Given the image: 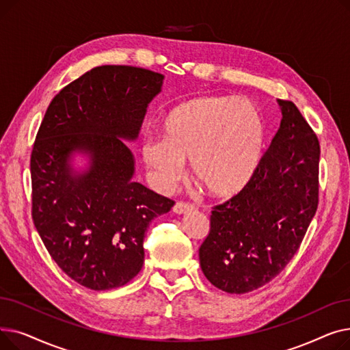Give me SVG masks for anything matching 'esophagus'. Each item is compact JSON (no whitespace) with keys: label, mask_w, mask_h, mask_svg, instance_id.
Returning <instances> with one entry per match:
<instances>
[{"label":"esophagus","mask_w":350,"mask_h":350,"mask_svg":"<svg viewBox=\"0 0 350 350\" xmlns=\"http://www.w3.org/2000/svg\"><path fill=\"white\" fill-rule=\"evenodd\" d=\"M193 206L190 203H186V201H177V203L173 206V211L176 214H186L193 211Z\"/></svg>","instance_id":"1"}]
</instances>
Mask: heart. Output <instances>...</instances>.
<instances>
[{
  "instance_id": "1",
  "label": "heart",
  "mask_w": 350,
  "mask_h": 350,
  "mask_svg": "<svg viewBox=\"0 0 350 350\" xmlns=\"http://www.w3.org/2000/svg\"><path fill=\"white\" fill-rule=\"evenodd\" d=\"M164 136H146L144 163L163 187L191 160L193 177L207 193L231 197L258 170L265 146L262 118L250 100L197 96L176 105L163 122Z\"/></svg>"
}]
</instances>
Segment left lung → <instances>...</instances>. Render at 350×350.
Wrapping results in <instances>:
<instances>
[{
    "mask_svg": "<svg viewBox=\"0 0 350 350\" xmlns=\"http://www.w3.org/2000/svg\"><path fill=\"white\" fill-rule=\"evenodd\" d=\"M282 120L247 187L213 207L198 250L206 278L228 293L272 281L297 254L319 203L321 147L299 109L278 100Z\"/></svg>",
    "mask_w": 350,
    "mask_h": 350,
    "instance_id": "1",
    "label": "left lung"
}]
</instances>
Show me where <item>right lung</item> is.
<instances>
[{
    "label": "right lung",
    "instance_id": "right-lung-1",
    "mask_svg": "<svg viewBox=\"0 0 350 350\" xmlns=\"http://www.w3.org/2000/svg\"><path fill=\"white\" fill-rule=\"evenodd\" d=\"M163 75L105 65L59 90L31 153L32 221L52 260L75 282L113 289L140 272L149 223L174 201L133 181L136 139ZM88 152L90 170L73 175L68 157Z\"/></svg>",
    "mask_w": 350,
    "mask_h": 350
}]
</instances>
